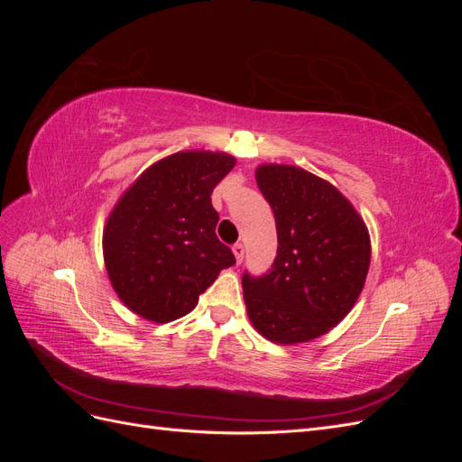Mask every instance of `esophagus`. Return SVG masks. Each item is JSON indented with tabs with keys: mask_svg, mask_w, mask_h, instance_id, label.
<instances>
[{
	"mask_svg": "<svg viewBox=\"0 0 462 462\" xmlns=\"http://www.w3.org/2000/svg\"><path fill=\"white\" fill-rule=\"evenodd\" d=\"M233 254H235V258H236V263H241L243 258H245V246H243L241 243L233 245Z\"/></svg>",
	"mask_w": 462,
	"mask_h": 462,
	"instance_id": "obj_1",
	"label": "esophagus"
}]
</instances>
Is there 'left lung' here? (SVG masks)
<instances>
[{"label": "left lung", "mask_w": 462, "mask_h": 462, "mask_svg": "<svg viewBox=\"0 0 462 462\" xmlns=\"http://www.w3.org/2000/svg\"><path fill=\"white\" fill-rule=\"evenodd\" d=\"M256 183L273 209L277 256L263 275H243L253 326L279 345L328 333L351 312L370 268V235L353 204L328 180L268 163Z\"/></svg>", "instance_id": "left-lung-1"}]
</instances>
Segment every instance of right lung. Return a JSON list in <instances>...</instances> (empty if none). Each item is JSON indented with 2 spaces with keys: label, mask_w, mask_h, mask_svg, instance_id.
Masks as SVG:
<instances>
[{
  "label": "right lung",
  "mask_w": 462,
  "mask_h": 462,
  "mask_svg": "<svg viewBox=\"0 0 462 462\" xmlns=\"http://www.w3.org/2000/svg\"><path fill=\"white\" fill-rule=\"evenodd\" d=\"M235 167L223 152H179L138 177L109 214L104 260L125 306L156 324L189 314L221 270L235 263L219 243L212 192Z\"/></svg>",
  "instance_id": "obj_1"
}]
</instances>
